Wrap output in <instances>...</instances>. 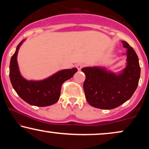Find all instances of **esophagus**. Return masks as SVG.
<instances>
[{
  "mask_svg": "<svg viewBox=\"0 0 149 149\" xmlns=\"http://www.w3.org/2000/svg\"><path fill=\"white\" fill-rule=\"evenodd\" d=\"M83 66H84V64H82V63H79V64H77V68L78 69V70H81Z\"/></svg>",
  "mask_w": 149,
  "mask_h": 149,
  "instance_id": "34e87169",
  "label": "esophagus"
}]
</instances>
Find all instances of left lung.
<instances>
[{
    "mask_svg": "<svg viewBox=\"0 0 149 149\" xmlns=\"http://www.w3.org/2000/svg\"><path fill=\"white\" fill-rule=\"evenodd\" d=\"M127 66L119 74L99 67L81 69L85 73L83 83L85 95L89 104L101 109H113L125 102L137 88L140 76V67L137 54L125 41Z\"/></svg>",
    "mask_w": 149,
    "mask_h": 149,
    "instance_id": "1",
    "label": "left lung"
}]
</instances>
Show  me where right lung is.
Masks as SVG:
<instances>
[{
    "label": "right lung",
    "mask_w": 149,
    "mask_h": 149,
    "mask_svg": "<svg viewBox=\"0 0 149 149\" xmlns=\"http://www.w3.org/2000/svg\"><path fill=\"white\" fill-rule=\"evenodd\" d=\"M23 41L22 40L17 46L10 62L9 77L12 86L19 96L30 105L43 107L54 104L60 98L63 83L72 78L77 69L60 70L42 81L26 80L20 74L17 62L18 50Z\"/></svg>",
    "instance_id": "add662e5"
}]
</instances>
